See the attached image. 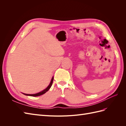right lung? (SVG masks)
Listing matches in <instances>:
<instances>
[{"label": "right lung", "instance_id": "right-lung-1", "mask_svg": "<svg viewBox=\"0 0 126 126\" xmlns=\"http://www.w3.org/2000/svg\"><path fill=\"white\" fill-rule=\"evenodd\" d=\"M53 80H54V77H52V79L50 81V83H49V85H48V86L44 90H43V91H40V92L38 93H37V94H24V93H22L26 95V96H33V97H37V96H41V95L43 94H45L47 92V91H48L49 89L50 88L51 86H52V82H53Z\"/></svg>", "mask_w": 126, "mask_h": 126}]
</instances>
